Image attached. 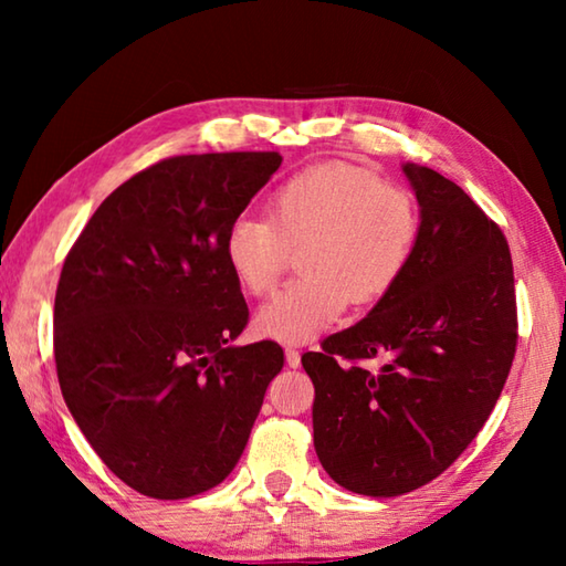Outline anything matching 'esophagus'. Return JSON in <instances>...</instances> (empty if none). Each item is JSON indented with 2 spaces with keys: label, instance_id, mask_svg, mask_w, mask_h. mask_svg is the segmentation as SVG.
<instances>
[{
  "label": "esophagus",
  "instance_id": "1",
  "mask_svg": "<svg viewBox=\"0 0 566 566\" xmlns=\"http://www.w3.org/2000/svg\"><path fill=\"white\" fill-rule=\"evenodd\" d=\"M284 354H286V364H290L292 369H296L302 364V354H300V349L296 347H286L284 349Z\"/></svg>",
  "mask_w": 566,
  "mask_h": 566
}]
</instances>
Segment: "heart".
<instances>
[{
    "mask_svg": "<svg viewBox=\"0 0 566 566\" xmlns=\"http://www.w3.org/2000/svg\"><path fill=\"white\" fill-rule=\"evenodd\" d=\"M419 239L415 197L375 171L327 161L282 181L266 219L239 217L224 234V262L244 292H272L300 252L302 280L254 317L260 337L306 342L332 327L344 306H367L395 290Z\"/></svg>",
    "mask_w": 566,
    "mask_h": 566,
    "instance_id": "b5f03b06",
    "label": "heart"
}]
</instances>
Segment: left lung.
I'll return each instance as SVG.
<instances>
[{"label": "left lung", "instance_id": "8db88e82", "mask_svg": "<svg viewBox=\"0 0 566 566\" xmlns=\"http://www.w3.org/2000/svg\"><path fill=\"white\" fill-rule=\"evenodd\" d=\"M421 222L407 272L367 317L302 354L322 467L367 496L419 490L490 419L516 352L510 244L439 171L405 165ZM381 356L371 373L363 361Z\"/></svg>", "mask_w": 566, "mask_h": 566}]
</instances>
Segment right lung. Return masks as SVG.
I'll return each mask as SVG.
<instances>
[{"label": "right lung", "mask_w": 566, "mask_h": 566, "mask_svg": "<svg viewBox=\"0 0 566 566\" xmlns=\"http://www.w3.org/2000/svg\"><path fill=\"white\" fill-rule=\"evenodd\" d=\"M280 165V151L161 159L104 199L64 260V401L102 462L151 500L224 482L284 367L272 339L229 347L249 310L224 262L229 224Z\"/></svg>", "instance_id": "right-lung-1"}]
</instances>
